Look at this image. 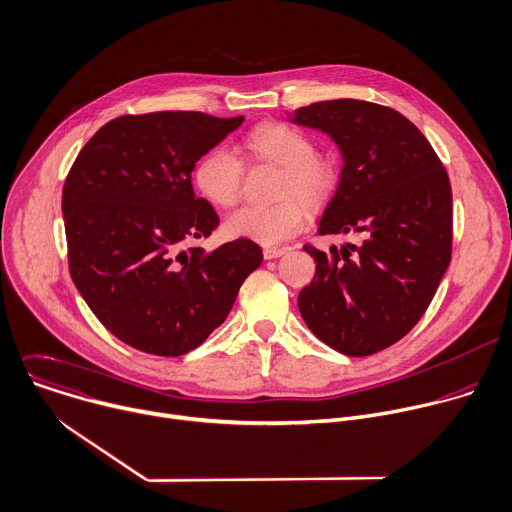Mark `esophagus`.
<instances>
[{"label":"esophagus","instance_id":"34e87169","mask_svg":"<svg viewBox=\"0 0 512 512\" xmlns=\"http://www.w3.org/2000/svg\"><path fill=\"white\" fill-rule=\"evenodd\" d=\"M282 254H286V248H264V258H266V260L280 258Z\"/></svg>","mask_w":512,"mask_h":512}]
</instances>
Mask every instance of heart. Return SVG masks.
Wrapping results in <instances>:
<instances>
[{
	"label": "heart",
	"mask_w": 512,
	"mask_h": 512,
	"mask_svg": "<svg viewBox=\"0 0 512 512\" xmlns=\"http://www.w3.org/2000/svg\"><path fill=\"white\" fill-rule=\"evenodd\" d=\"M244 147L254 157L280 167L276 185L280 199L268 206L240 208L226 220V232L268 246L280 244L302 228L306 216L303 200L315 208L331 195L337 183L335 167L315 155L309 135L280 121L254 127L246 135ZM242 173V163L230 149L212 147L195 161L191 177L197 191L214 206L230 208L240 197Z\"/></svg>",
	"instance_id": "obj_1"
}]
</instances>
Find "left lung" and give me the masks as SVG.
I'll list each match as a JSON object with an SVG mask.
<instances>
[{"mask_svg": "<svg viewBox=\"0 0 512 512\" xmlns=\"http://www.w3.org/2000/svg\"><path fill=\"white\" fill-rule=\"evenodd\" d=\"M290 121L327 133L343 155L319 234L359 236L329 252L304 246L317 272L298 294V311L335 351L373 355L416 327L450 264L448 173L412 121L375 102H313Z\"/></svg>", "mask_w": 512, "mask_h": 512, "instance_id": "obj_1", "label": "left lung"}]
</instances>
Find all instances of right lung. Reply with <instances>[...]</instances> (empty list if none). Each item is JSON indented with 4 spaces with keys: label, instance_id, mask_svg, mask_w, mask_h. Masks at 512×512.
Here are the masks:
<instances>
[{
    "label": "right lung",
    "instance_id": "add662e5",
    "mask_svg": "<svg viewBox=\"0 0 512 512\" xmlns=\"http://www.w3.org/2000/svg\"><path fill=\"white\" fill-rule=\"evenodd\" d=\"M244 117L161 111L100 127L62 191L70 276L96 319L143 353L179 357L210 337L262 264L248 238L201 246L220 224L195 197V161Z\"/></svg>",
    "mask_w": 512,
    "mask_h": 512
}]
</instances>
